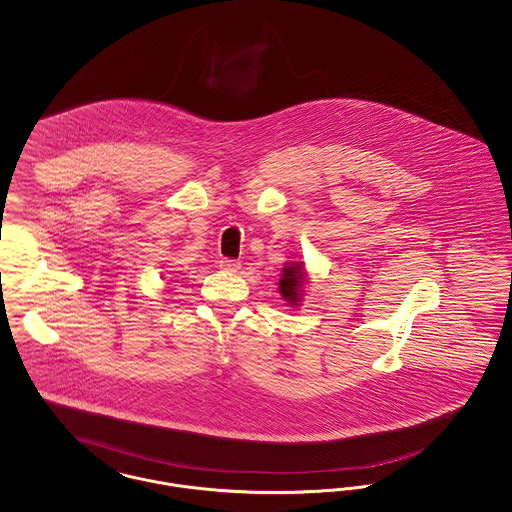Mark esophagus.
Masks as SVG:
<instances>
[{
    "label": "esophagus",
    "mask_w": 512,
    "mask_h": 512,
    "mask_svg": "<svg viewBox=\"0 0 512 512\" xmlns=\"http://www.w3.org/2000/svg\"><path fill=\"white\" fill-rule=\"evenodd\" d=\"M218 267H220L222 271L236 272L240 269V263L234 261V259H220V261H218Z\"/></svg>",
    "instance_id": "esophagus-1"
}]
</instances>
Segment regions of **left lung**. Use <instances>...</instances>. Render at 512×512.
Masks as SVG:
<instances>
[{"label":"left lung","mask_w":512,"mask_h":512,"mask_svg":"<svg viewBox=\"0 0 512 512\" xmlns=\"http://www.w3.org/2000/svg\"><path fill=\"white\" fill-rule=\"evenodd\" d=\"M309 272L303 261H286L284 269L278 278V292L284 300V305L298 309L307 294Z\"/></svg>","instance_id":"obj_1"}]
</instances>
